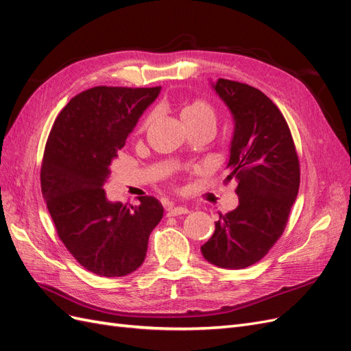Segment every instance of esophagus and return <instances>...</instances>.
<instances>
[{
    "instance_id": "obj_1",
    "label": "esophagus",
    "mask_w": 351,
    "mask_h": 351,
    "mask_svg": "<svg viewBox=\"0 0 351 351\" xmlns=\"http://www.w3.org/2000/svg\"><path fill=\"white\" fill-rule=\"evenodd\" d=\"M189 209L186 206H176V205H171L168 208V217H177V215H183V214H187Z\"/></svg>"
}]
</instances>
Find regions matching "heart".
Returning a JSON list of instances; mask_svg holds the SVG:
<instances>
[{"mask_svg": "<svg viewBox=\"0 0 351 351\" xmlns=\"http://www.w3.org/2000/svg\"><path fill=\"white\" fill-rule=\"evenodd\" d=\"M154 120V114H149L143 120V127L149 125ZM182 120L183 123L187 125H192V124H197L202 123L205 120H212L215 121V112L212 110V107L209 104H206L205 101H192L186 104L183 110H182Z\"/></svg>", "mask_w": 351, "mask_h": 351, "instance_id": "b5f03b06", "label": "heart"}]
</instances>
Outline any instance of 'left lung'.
I'll list each match as a JSON object with an SVG mask.
<instances>
[{"mask_svg":"<svg viewBox=\"0 0 351 351\" xmlns=\"http://www.w3.org/2000/svg\"><path fill=\"white\" fill-rule=\"evenodd\" d=\"M210 86L234 123L226 182L237 183L239 205L219 215L200 252L215 267L243 269L261 261L281 237L299 193V158L289 124L267 95L227 79Z\"/></svg>","mask_w":351,"mask_h":351,"instance_id":"1","label":"left lung"}]
</instances>
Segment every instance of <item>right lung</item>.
I'll return each mask as SVG.
<instances>
[{"label":"right lung","instance_id":"add662e5","mask_svg":"<svg viewBox=\"0 0 351 351\" xmlns=\"http://www.w3.org/2000/svg\"><path fill=\"white\" fill-rule=\"evenodd\" d=\"M156 88L97 86L76 95L57 117L40 168L42 195L58 237L84 269L124 277L141 267L164 215L154 196L137 206L111 202L102 189Z\"/></svg>","mask_w":351,"mask_h":351}]
</instances>
